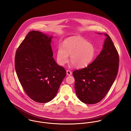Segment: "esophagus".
Segmentation results:
<instances>
[{
  "label": "esophagus",
  "instance_id": "1",
  "mask_svg": "<svg viewBox=\"0 0 131 131\" xmlns=\"http://www.w3.org/2000/svg\"><path fill=\"white\" fill-rule=\"evenodd\" d=\"M67 74L68 75H72V73L70 70H67Z\"/></svg>",
  "mask_w": 131,
  "mask_h": 131
}]
</instances>
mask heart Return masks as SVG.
Instances as JSON below:
<instances>
[{"instance_id":"b5f03b06","label":"heart","mask_w":131,"mask_h":131,"mask_svg":"<svg viewBox=\"0 0 131 131\" xmlns=\"http://www.w3.org/2000/svg\"><path fill=\"white\" fill-rule=\"evenodd\" d=\"M95 53L93 45L81 38H74L64 42L63 46L58 47L57 59L60 65L68 61L70 55L72 64L77 68H84L92 60Z\"/></svg>"}]
</instances>
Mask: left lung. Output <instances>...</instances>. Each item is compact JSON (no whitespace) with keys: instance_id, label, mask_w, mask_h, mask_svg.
Returning a JSON list of instances; mask_svg holds the SVG:
<instances>
[{"instance_id":"1","label":"left lung","mask_w":131,"mask_h":131,"mask_svg":"<svg viewBox=\"0 0 131 131\" xmlns=\"http://www.w3.org/2000/svg\"><path fill=\"white\" fill-rule=\"evenodd\" d=\"M104 35L107 38L103 49L96 59L87 67L73 72L77 96L84 103L96 104L102 100L118 73V52L110 36Z\"/></svg>"}]
</instances>
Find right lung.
<instances>
[{
    "mask_svg": "<svg viewBox=\"0 0 131 131\" xmlns=\"http://www.w3.org/2000/svg\"><path fill=\"white\" fill-rule=\"evenodd\" d=\"M52 37L30 31L16 53L15 66L19 81L26 94L39 103L54 98L67 74L52 57Z\"/></svg>",
    "mask_w": 131,
    "mask_h": 131,
    "instance_id": "right-lung-1",
    "label": "right lung"
}]
</instances>
